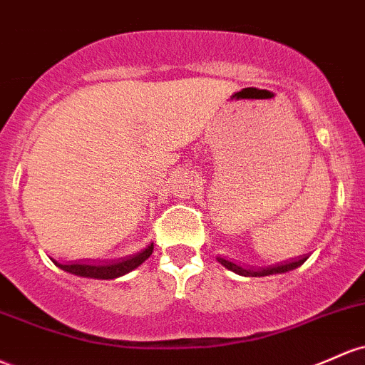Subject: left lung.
<instances>
[{
  "mask_svg": "<svg viewBox=\"0 0 365 365\" xmlns=\"http://www.w3.org/2000/svg\"><path fill=\"white\" fill-rule=\"evenodd\" d=\"M222 263L223 265H225L227 268H230V270H234V272H239V274H241V272H246V274H253V275H258V277H262V275H267V274H274V272H287V270H293V268H296L298 265H302L303 263V259H298V262H287V263H282V265H277V267H274V268H263V270H244V268H241V267H237V265H234V263H230V262H227V259H222Z\"/></svg>",
  "mask_w": 365,
  "mask_h": 365,
  "instance_id": "obj_1",
  "label": "left lung"
}]
</instances>
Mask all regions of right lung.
Listing matches in <instances>:
<instances>
[{
  "label": "right lung",
  "instance_id": "right-lung-1",
  "mask_svg": "<svg viewBox=\"0 0 365 365\" xmlns=\"http://www.w3.org/2000/svg\"><path fill=\"white\" fill-rule=\"evenodd\" d=\"M150 256V250H145L143 253H140L135 258L126 259L121 263H112V265H90V263H72V265H60L63 270L71 272V274L81 275V277H90V279H118L121 275L130 274L131 270L142 265L147 258Z\"/></svg>",
  "mask_w": 365,
  "mask_h": 365
}]
</instances>
